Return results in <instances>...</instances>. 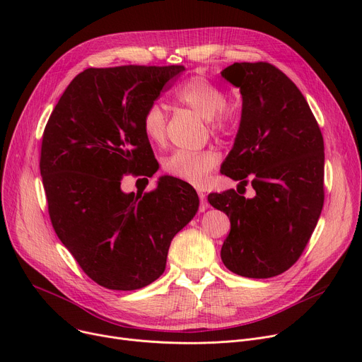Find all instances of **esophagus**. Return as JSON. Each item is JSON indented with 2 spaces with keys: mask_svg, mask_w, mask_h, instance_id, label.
Here are the masks:
<instances>
[{
  "mask_svg": "<svg viewBox=\"0 0 362 362\" xmlns=\"http://www.w3.org/2000/svg\"><path fill=\"white\" fill-rule=\"evenodd\" d=\"M198 197H199V201H201V205H199V211L204 213L205 210H208V202H206V195L204 192H198Z\"/></svg>",
  "mask_w": 362,
  "mask_h": 362,
  "instance_id": "34e87169",
  "label": "esophagus"
}]
</instances>
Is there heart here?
Here are the masks:
<instances>
[{
    "label": "heart",
    "mask_w": 362,
    "mask_h": 362,
    "mask_svg": "<svg viewBox=\"0 0 362 362\" xmlns=\"http://www.w3.org/2000/svg\"><path fill=\"white\" fill-rule=\"evenodd\" d=\"M176 100L198 112L205 120H210L214 132L229 133L238 127V114L224 107L227 93L202 76H194L176 89ZM142 129L145 136L154 145H163L165 141L167 116L158 103L146 107L142 116ZM218 163L214 151H176L163 163V170L171 177L187 182L195 186H204L210 179L211 171Z\"/></svg>",
    "instance_id": "1"
}]
</instances>
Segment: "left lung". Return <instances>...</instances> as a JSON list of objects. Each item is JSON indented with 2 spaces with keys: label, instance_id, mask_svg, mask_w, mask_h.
I'll use <instances>...</instances> for the list:
<instances>
[{
  "label": "left lung",
  "instance_id": "8db88e82",
  "mask_svg": "<svg viewBox=\"0 0 362 362\" xmlns=\"http://www.w3.org/2000/svg\"><path fill=\"white\" fill-rule=\"evenodd\" d=\"M223 78L242 95L240 123L221 173L255 191L210 194L230 218L221 261L235 274L269 279L291 269L325 202V142L311 108L286 74L269 63H235ZM245 192V189H243Z\"/></svg>",
  "mask_w": 362,
  "mask_h": 362
}]
</instances>
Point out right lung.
Wrapping results in <instances>:
<instances>
[{"instance_id":"1","label":"right lung","mask_w":362,"mask_h":362,"mask_svg":"<svg viewBox=\"0 0 362 362\" xmlns=\"http://www.w3.org/2000/svg\"><path fill=\"white\" fill-rule=\"evenodd\" d=\"M183 70L86 69L45 126L40 167L52 227L81 269L107 289L135 291L157 280L171 239L198 211L195 189L170 176L145 195L122 191L124 175L157 171L142 116Z\"/></svg>"}]
</instances>
